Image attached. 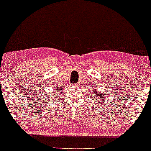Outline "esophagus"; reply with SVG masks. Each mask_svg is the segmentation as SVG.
I'll list each match as a JSON object with an SVG mask.
<instances>
[{"mask_svg": "<svg viewBox=\"0 0 151 151\" xmlns=\"http://www.w3.org/2000/svg\"><path fill=\"white\" fill-rule=\"evenodd\" d=\"M79 86V83H76V84H75V86Z\"/></svg>", "mask_w": 151, "mask_h": 151, "instance_id": "esophagus-1", "label": "esophagus"}]
</instances>
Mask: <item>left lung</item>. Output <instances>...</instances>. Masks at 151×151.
Wrapping results in <instances>:
<instances>
[{
  "label": "left lung",
  "mask_w": 151,
  "mask_h": 151,
  "mask_svg": "<svg viewBox=\"0 0 151 151\" xmlns=\"http://www.w3.org/2000/svg\"><path fill=\"white\" fill-rule=\"evenodd\" d=\"M95 91H96V90H95ZM91 92L94 93V95H95V94H94V93H95V91H91ZM97 98H99V97H100V96H101V97H104V95H102V93H99V94H97ZM97 100H98V99H97ZM101 102H102V100H101Z\"/></svg>",
  "instance_id": "8db88e82"
}]
</instances>
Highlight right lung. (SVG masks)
I'll list each match as a JSON object with an SVG mask.
<instances>
[{"label": "right lung", "instance_id": "add662e5", "mask_svg": "<svg viewBox=\"0 0 151 151\" xmlns=\"http://www.w3.org/2000/svg\"><path fill=\"white\" fill-rule=\"evenodd\" d=\"M57 91H60V90H61V88H58V87H57Z\"/></svg>", "mask_w": 151, "mask_h": 151}]
</instances>
